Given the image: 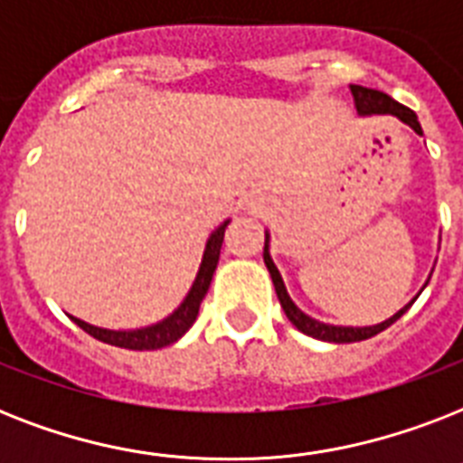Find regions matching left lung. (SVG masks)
Returning <instances> with one entry per match:
<instances>
[{
    "label": "left lung",
    "instance_id": "1",
    "mask_svg": "<svg viewBox=\"0 0 463 463\" xmlns=\"http://www.w3.org/2000/svg\"><path fill=\"white\" fill-rule=\"evenodd\" d=\"M351 93L353 100H355V110H358V115H363V118H365V115H394L396 119H402L403 125H409L416 134H423L416 112L411 110V108H406V105L396 103L394 98H389L387 93H382V90L374 89H365V86H355V83L351 86ZM264 264H267L269 274H271V281H274L276 296L281 300L283 312H286V317L293 322V326H296L298 331L307 334V336L319 338V341H331V344H353V341H365V338L380 334V331H384L387 326H392L411 305L416 303L418 298H413L406 307H402L394 317H389V319H384L382 324H373V326H334V324H324L312 319V317L305 315L303 309L290 300L288 290L283 286L281 274H279V269H276L274 260H271V254H269V232L267 240H264Z\"/></svg>",
    "mask_w": 463,
    "mask_h": 463
}]
</instances>
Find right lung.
Segmentation results:
<instances>
[{
  "label": "right lung",
  "mask_w": 463,
  "mask_h": 463,
  "mask_svg": "<svg viewBox=\"0 0 463 463\" xmlns=\"http://www.w3.org/2000/svg\"><path fill=\"white\" fill-rule=\"evenodd\" d=\"M231 221H225L223 225H218L216 231L211 232L209 242H206V250H203L202 267H199V274H196L192 288H189L187 298L182 300V305L175 309L173 315L165 317L163 322L151 324V326H144V329H129V331H112V329H100V326H93L89 322H81L71 317L79 326H81L86 334H90L98 341L110 345H119V348H129V351H156V348H163V345L175 344L177 338H182L189 331V326L196 322V315H199V305H202L203 296L211 286V279H213V271H216L218 257H221V247H223L225 228H228Z\"/></svg>",
  "instance_id": "right-lung-1"
}]
</instances>
